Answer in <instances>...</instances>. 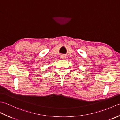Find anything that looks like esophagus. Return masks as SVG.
Wrapping results in <instances>:
<instances>
[{
  "label": "esophagus",
  "mask_w": 120,
  "mask_h": 120,
  "mask_svg": "<svg viewBox=\"0 0 120 120\" xmlns=\"http://www.w3.org/2000/svg\"><path fill=\"white\" fill-rule=\"evenodd\" d=\"M60 57H61V59H65V56H64V55H62V56H61Z\"/></svg>",
  "instance_id": "1"
}]
</instances>
